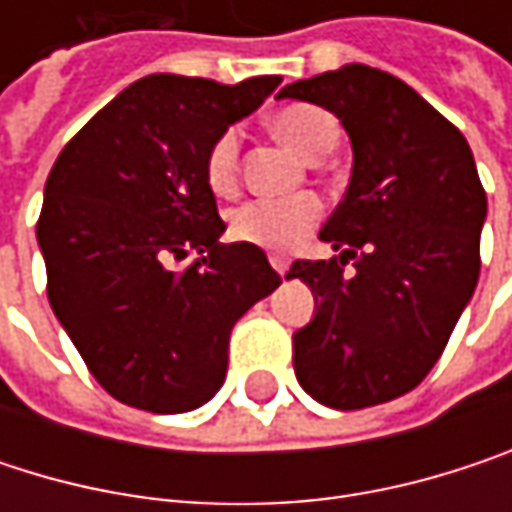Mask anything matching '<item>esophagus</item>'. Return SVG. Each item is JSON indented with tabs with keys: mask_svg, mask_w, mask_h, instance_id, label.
Wrapping results in <instances>:
<instances>
[{
	"mask_svg": "<svg viewBox=\"0 0 512 512\" xmlns=\"http://www.w3.org/2000/svg\"><path fill=\"white\" fill-rule=\"evenodd\" d=\"M269 263H272V269H275L278 275H284V272L290 269V260H287V257H281V255H272V257H269Z\"/></svg>",
	"mask_w": 512,
	"mask_h": 512,
	"instance_id": "obj_1",
	"label": "esophagus"
}]
</instances>
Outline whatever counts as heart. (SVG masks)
<instances>
[{
  "label": "heart",
  "instance_id": "1",
  "mask_svg": "<svg viewBox=\"0 0 512 512\" xmlns=\"http://www.w3.org/2000/svg\"><path fill=\"white\" fill-rule=\"evenodd\" d=\"M275 133L305 159L326 156L335 148L338 130L329 112L311 103L284 106L272 118ZM207 183L216 195H231L237 189L240 171V136L237 130H225L207 151ZM323 204L314 195H293V198H255L240 204L231 213V234L240 243H252L260 249L287 252L299 246L320 222Z\"/></svg>",
  "mask_w": 512,
  "mask_h": 512
}]
</instances>
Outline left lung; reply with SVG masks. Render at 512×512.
Segmentation results:
<instances>
[{
    "label": "left lung",
    "mask_w": 512,
    "mask_h": 512,
    "mask_svg": "<svg viewBox=\"0 0 512 512\" xmlns=\"http://www.w3.org/2000/svg\"><path fill=\"white\" fill-rule=\"evenodd\" d=\"M278 97L329 109L353 145L347 195L320 231L338 255L287 272L317 302L293 335L296 379L332 409L388 403L433 370L477 287L486 192L474 156L415 88L367 64Z\"/></svg>",
    "instance_id": "left-lung-1"
}]
</instances>
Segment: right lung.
Here are the masks:
<instances>
[{
    "instance_id": "1",
    "label": "right lung",
    "mask_w": 512,
    "mask_h": 512,
    "mask_svg": "<svg viewBox=\"0 0 512 512\" xmlns=\"http://www.w3.org/2000/svg\"><path fill=\"white\" fill-rule=\"evenodd\" d=\"M154 73L124 88L58 154L38 246L52 311L121 403L174 415L225 382L234 323L281 275L252 243H219L210 145L278 88ZM186 254L199 257L177 270Z\"/></svg>"
}]
</instances>
